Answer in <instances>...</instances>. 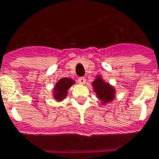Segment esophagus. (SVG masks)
Wrapping results in <instances>:
<instances>
[{
	"label": "esophagus",
	"instance_id": "34e87169",
	"mask_svg": "<svg viewBox=\"0 0 159 159\" xmlns=\"http://www.w3.org/2000/svg\"><path fill=\"white\" fill-rule=\"evenodd\" d=\"M78 81L80 84H85L86 83V78L85 77H80L78 79Z\"/></svg>",
	"mask_w": 159,
	"mask_h": 159
}]
</instances>
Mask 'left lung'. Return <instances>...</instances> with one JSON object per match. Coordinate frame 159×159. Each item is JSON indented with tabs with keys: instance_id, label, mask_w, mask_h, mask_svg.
Returning <instances> with one entry per match:
<instances>
[{
	"instance_id": "obj_1",
	"label": "left lung",
	"mask_w": 159,
	"mask_h": 159,
	"mask_svg": "<svg viewBox=\"0 0 159 159\" xmlns=\"http://www.w3.org/2000/svg\"><path fill=\"white\" fill-rule=\"evenodd\" d=\"M93 87L94 88V91L96 92L98 98L102 101L103 103L111 102L115 98V90L112 87H110L107 83L102 80L101 77H98L93 82Z\"/></svg>"
}]
</instances>
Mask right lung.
<instances>
[{"mask_svg": "<svg viewBox=\"0 0 159 159\" xmlns=\"http://www.w3.org/2000/svg\"><path fill=\"white\" fill-rule=\"evenodd\" d=\"M73 83L74 81L72 79H68V78H63L59 81H57L56 87L54 88V98L58 102L63 101L65 97L66 96L67 90Z\"/></svg>", "mask_w": 159, "mask_h": 159, "instance_id": "1", "label": "right lung"}]
</instances>
